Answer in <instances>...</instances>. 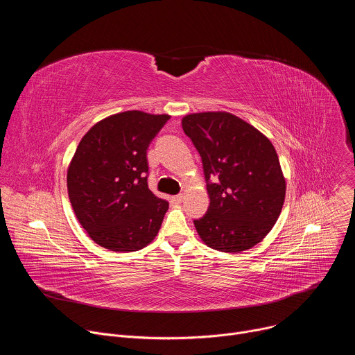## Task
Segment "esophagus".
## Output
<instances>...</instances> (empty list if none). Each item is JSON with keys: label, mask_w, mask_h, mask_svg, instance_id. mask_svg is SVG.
<instances>
[{"label": "esophagus", "mask_w": 355, "mask_h": 355, "mask_svg": "<svg viewBox=\"0 0 355 355\" xmlns=\"http://www.w3.org/2000/svg\"><path fill=\"white\" fill-rule=\"evenodd\" d=\"M173 200L175 202V204H181V202L184 200V195H182V193L175 195V196H173Z\"/></svg>", "instance_id": "34e87169"}]
</instances>
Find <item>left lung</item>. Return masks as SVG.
<instances>
[{
    "label": "left lung",
    "instance_id": "8db88e82",
    "mask_svg": "<svg viewBox=\"0 0 355 355\" xmlns=\"http://www.w3.org/2000/svg\"><path fill=\"white\" fill-rule=\"evenodd\" d=\"M204 166L208 212L193 220L208 247L240 252L272 229L285 200L286 182L267 136L230 112H198L182 118Z\"/></svg>",
    "mask_w": 355,
    "mask_h": 355
}]
</instances>
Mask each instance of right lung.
Wrapping results in <instances>:
<instances>
[{"label": "right lung", "instance_id": "right-lung-1", "mask_svg": "<svg viewBox=\"0 0 355 355\" xmlns=\"http://www.w3.org/2000/svg\"><path fill=\"white\" fill-rule=\"evenodd\" d=\"M170 115L126 111L96 122L67 170L73 211L101 247L137 251L157 236L168 202L147 185V147Z\"/></svg>", "mask_w": 355, "mask_h": 355}]
</instances>
